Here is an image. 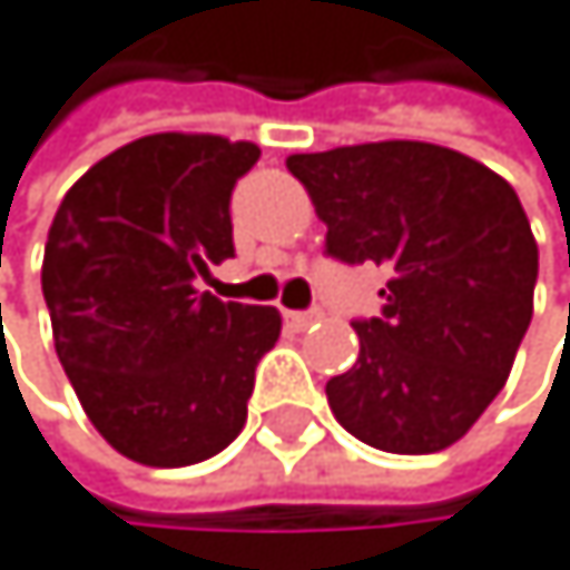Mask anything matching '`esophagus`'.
<instances>
[{"label":"esophagus","instance_id":"1","mask_svg":"<svg viewBox=\"0 0 570 570\" xmlns=\"http://www.w3.org/2000/svg\"><path fill=\"white\" fill-rule=\"evenodd\" d=\"M285 320H288V327L306 331V327H313V323L320 320V309H316V306H313V309H288Z\"/></svg>","mask_w":570,"mask_h":570}]
</instances>
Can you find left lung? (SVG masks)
<instances>
[{
  "label": "left lung",
  "instance_id": "8db88e82",
  "mask_svg": "<svg viewBox=\"0 0 570 570\" xmlns=\"http://www.w3.org/2000/svg\"><path fill=\"white\" fill-rule=\"evenodd\" d=\"M327 223V257L386 264L380 316L327 383L334 417L383 452H439L505 386L533 320L540 250L519 194L432 141H368L288 156Z\"/></svg>",
  "mask_w": 570,
  "mask_h": 570
}]
</instances>
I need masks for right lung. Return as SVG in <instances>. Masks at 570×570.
Masks as SVG:
<instances>
[{
	"instance_id": "1",
	"label": "right lung",
	"mask_w": 570,
	"mask_h": 570,
	"mask_svg": "<svg viewBox=\"0 0 570 570\" xmlns=\"http://www.w3.org/2000/svg\"><path fill=\"white\" fill-rule=\"evenodd\" d=\"M257 159L254 141L146 135L55 212L41 267L55 352L94 429L135 463H202L247 424L282 316L194 282L236 254L229 202Z\"/></svg>"
}]
</instances>
